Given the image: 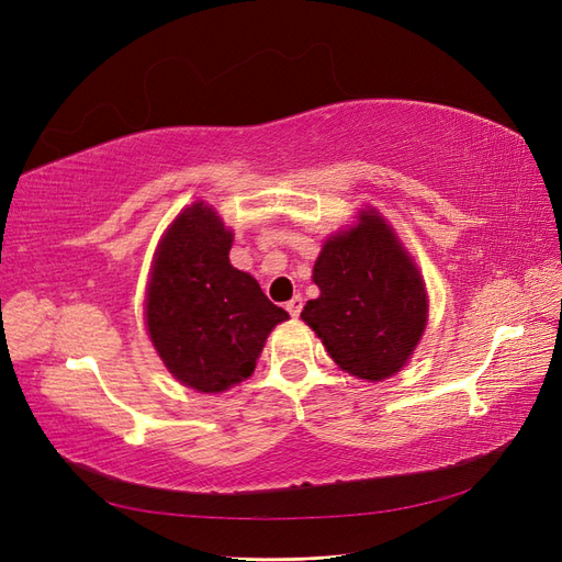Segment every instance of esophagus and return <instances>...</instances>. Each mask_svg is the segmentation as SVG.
<instances>
[{
    "label": "esophagus",
    "mask_w": 562,
    "mask_h": 562,
    "mask_svg": "<svg viewBox=\"0 0 562 562\" xmlns=\"http://www.w3.org/2000/svg\"><path fill=\"white\" fill-rule=\"evenodd\" d=\"M302 295H295V297H291L285 302V310H288V314H291L293 318H297L300 316V312H302Z\"/></svg>",
    "instance_id": "esophagus-1"
}]
</instances>
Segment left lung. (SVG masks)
<instances>
[{
    "label": "left lung",
    "mask_w": 562,
    "mask_h": 562,
    "mask_svg": "<svg viewBox=\"0 0 562 562\" xmlns=\"http://www.w3.org/2000/svg\"><path fill=\"white\" fill-rule=\"evenodd\" d=\"M321 295L300 318L349 375L382 382L407 363L427 328V288L378 211L326 239L314 265Z\"/></svg>",
    "instance_id": "obj_1"
}]
</instances>
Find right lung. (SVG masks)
Here are the masks:
<instances>
[{"instance_id":"obj_1","label":"right lung","mask_w":562,"mask_h":562,"mask_svg":"<svg viewBox=\"0 0 562 562\" xmlns=\"http://www.w3.org/2000/svg\"><path fill=\"white\" fill-rule=\"evenodd\" d=\"M232 232L203 201L184 209L159 241L145 318L164 366L184 386L220 394L248 380L267 335L288 312L229 262Z\"/></svg>"}]
</instances>
